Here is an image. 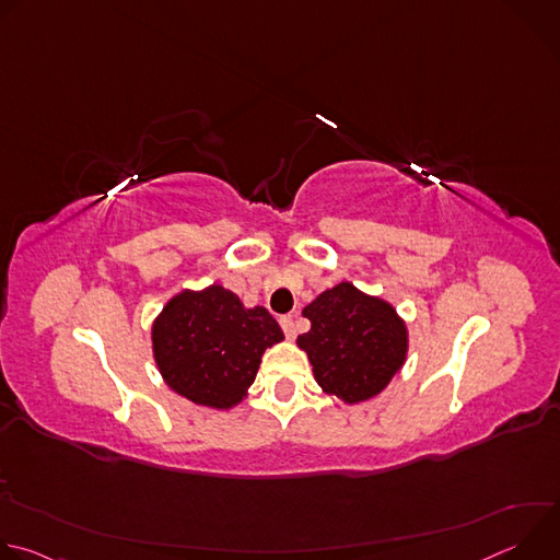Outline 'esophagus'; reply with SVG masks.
<instances>
[{
  "mask_svg": "<svg viewBox=\"0 0 560 560\" xmlns=\"http://www.w3.org/2000/svg\"><path fill=\"white\" fill-rule=\"evenodd\" d=\"M279 324H281V328H283V332H285L288 339H294V337H296V328H294V318H292V316H281Z\"/></svg>",
  "mask_w": 560,
  "mask_h": 560,
  "instance_id": "esophagus-1",
  "label": "esophagus"
}]
</instances>
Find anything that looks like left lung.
I'll list each match as a JSON object with an SVG mask.
<instances>
[{
  "instance_id": "obj_1",
  "label": "left lung",
  "mask_w": 560,
  "mask_h": 560,
  "mask_svg": "<svg viewBox=\"0 0 560 560\" xmlns=\"http://www.w3.org/2000/svg\"><path fill=\"white\" fill-rule=\"evenodd\" d=\"M301 314L310 318V330L296 346L307 354L318 387L346 406L378 396L406 365V318L350 281L324 290Z\"/></svg>"
}]
</instances>
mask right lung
I'll return each instance as SVG.
<instances>
[{
  "label": "right lung",
  "instance_id": "add662e5",
  "mask_svg": "<svg viewBox=\"0 0 560 560\" xmlns=\"http://www.w3.org/2000/svg\"><path fill=\"white\" fill-rule=\"evenodd\" d=\"M154 365L164 383L195 406L230 410L248 396L261 357L283 341L275 316L246 307L221 283L184 288L150 328Z\"/></svg>",
  "mask_w": 560,
  "mask_h": 560
}]
</instances>
